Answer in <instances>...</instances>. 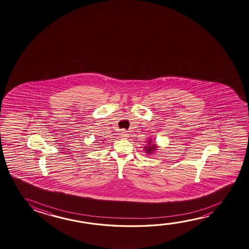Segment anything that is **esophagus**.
Wrapping results in <instances>:
<instances>
[{
    "label": "esophagus",
    "mask_w": 249,
    "mask_h": 249,
    "mask_svg": "<svg viewBox=\"0 0 249 249\" xmlns=\"http://www.w3.org/2000/svg\"><path fill=\"white\" fill-rule=\"evenodd\" d=\"M121 136L122 137H123V138H127L128 137V133L126 132V130H122V132H121Z\"/></svg>",
    "instance_id": "34e87169"
}]
</instances>
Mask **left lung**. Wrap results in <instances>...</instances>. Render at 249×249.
I'll return each instance as SVG.
<instances>
[{"mask_svg": "<svg viewBox=\"0 0 249 249\" xmlns=\"http://www.w3.org/2000/svg\"><path fill=\"white\" fill-rule=\"evenodd\" d=\"M147 145L144 147V150L147 153V155H151V154H154L155 150H156V147L157 146L155 145V142H152V139H150L148 142H147Z\"/></svg>", "mask_w": 249, "mask_h": 249, "instance_id": "left-lung-1", "label": "left lung"}]
</instances>
